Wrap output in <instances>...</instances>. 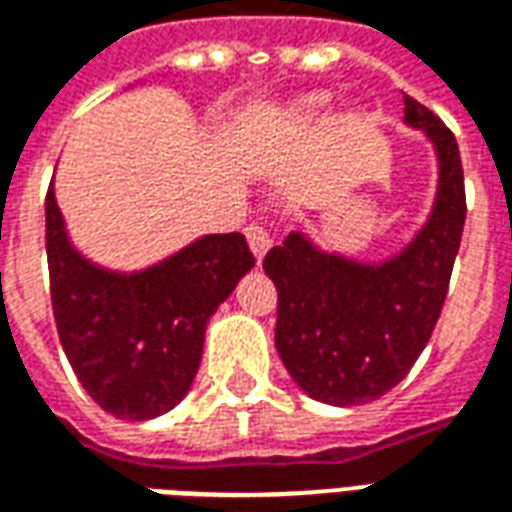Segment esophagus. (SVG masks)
<instances>
[{
	"mask_svg": "<svg viewBox=\"0 0 512 512\" xmlns=\"http://www.w3.org/2000/svg\"><path fill=\"white\" fill-rule=\"evenodd\" d=\"M246 241H249V249H252V255L257 257V263L266 257V252L271 249V233H268V227L263 222H252L246 227Z\"/></svg>",
	"mask_w": 512,
	"mask_h": 512,
	"instance_id": "obj_1",
	"label": "esophagus"
}]
</instances>
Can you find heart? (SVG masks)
<instances>
[{"label": "heart", "instance_id": "heart-1", "mask_svg": "<svg viewBox=\"0 0 512 512\" xmlns=\"http://www.w3.org/2000/svg\"><path fill=\"white\" fill-rule=\"evenodd\" d=\"M329 104V98L326 95H307V98H301L299 104H296V109H293V117L296 120H310V117H315L318 112H321L323 106Z\"/></svg>", "mask_w": 512, "mask_h": 512}]
</instances>
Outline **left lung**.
<instances>
[{
  "label": "left lung",
  "mask_w": 512,
  "mask_h": 512,
  "mask_svg": "<svg viewBox=\"0 0 512 512\" xmlns=\"http://www.w3.org/2000/svg\"><path fill=\"white\" fill-rule=\"evenodd\" d=\"M403 104V123L428 136L439 161L436 200L417 235L381 263H365L293 230L263 260L279 293V359L307 395L329 406L378 400L408 376L439 321L461 246L458 142L428 106L408 95Z\"/></svg>",
  "instance_id": "obj_1"
}]
</instances>
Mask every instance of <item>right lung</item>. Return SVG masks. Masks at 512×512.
I'll use <instances>...</instances> for the list:
<instances>
[{"label":"right lung","mask_w":512,"mask_h":512,"mask_svg":"<svg viewBox=\"0 0 512 512\" xmlns=\"http://www.w3.org/2000/svg\"><path fill=\"white\" fill-rule=\"evenodd\" d=\"M51 307L73 373L120 419L175 408L200 370L211 315L252 271L241 233L202 235L142 271H112L73 246L54 186L46 194Z\"/></svg>","instance_id":"add662e5"}]
</instances>
